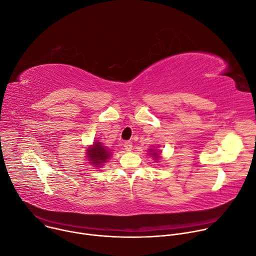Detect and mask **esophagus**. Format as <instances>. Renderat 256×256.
Returning a JSON list of instances; mask_svg holds the SVG:
<instances>
[{
  "mask_svg": "<svg viewBox=\"0 0 256 256\" xmlns=\"http://www.w3.org/2000/svg\"><path fill=\"white\" fill-rule=\"evenodd\" d=\"M124 149H126V151H132V142H124Z\"/></svg>",
  "mask_w": 256,
  "mask_h": 256,
  "instance_id": "1",
  "label": "esophagus"
}]
</instances>
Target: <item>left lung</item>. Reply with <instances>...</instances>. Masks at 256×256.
<instances>
[{"instance_id": "obj_1", "label": "left lung", "mask_w": 256, "mask_h": 256, "mask_svg": "<svg viewBox=\"0 0 256 256\" xmlns=\"http://www.w3.org/2000/svg\"><path fill=\"white\" fill-rule=\"evenodd\" d=\"M151 155H153L156 159H158V158H159V157H158V153H156V152H154V153H153V154H151Z\"/></svg>"}]
</instances>
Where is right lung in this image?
<instances>
[{
	"mask_svg": "<svg viewBox=\"0 0 256 256\" xmlns=\"http://www.w3.org/2000/svg\"><path fill=\"white\" fill-rule=\"evenodd\" d=\"M87 157L90 161H92L90 163L96 165V167H99L102 163L106 162V160L110 157V152H109L104 146H102L100 142H95L90 148V150L87 151Z\"/></svg>",
	"mask_w": 256,
	"mask_h": 256,
	"instance_id": "add662e5",
	"label": "right lung"
}]
</instances>
